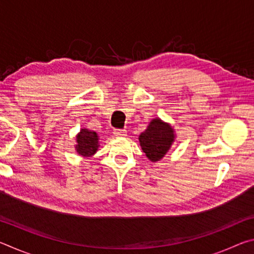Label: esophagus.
Masks as SVG:
<instances>
[{
  "label": "esophagus",
  "mask_w": 254,
  "mask_h": 254,
  "mask_svg": "<svg viewBox=\"0 0 254 254\" xmlns=\"http://www.w3.org/2000/svg\"><path fill=\"white\" fill-rule=\"evenodd\" d=\"M113 134L115 136H126L127 135V131L126 130H122V128H114Z\"/></svg>",
  "instance_id": "34e87169"
}]
</instances>
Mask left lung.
Segmentation results:
<instances>
[{
  "label": "left lung",
  "mask_w": 254,
  "mask_h": 254,
  "mask_svg": "<svg viewBox=\"0 0 254 254\" xmlns=\"http://www.w3.org/2000/svg\"><path fill=\"white\" fill-rule=\"evenodd\" d=\"M140 145L150 161L156 162L165 157L175 141V131L170 124L153 119L145 131L139 135Z\"/></svg>",
  "instance_id": "obj_1"
}]
</instances>
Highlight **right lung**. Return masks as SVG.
<instances>
[{
	"mask_svg": "<svg viewBox=\"0 0 254 254\" xmlns=\"http://www.w3.org/2000/svg\"><path fill=\"white\" fill-rule=\"evenodd\" d=\"M76 150L83 157H92L98 149V135L96 132L81 128L76 136Z\"/></svg>",
	"mask_w": 254,
	"mask_h": 254,
	"instance_id": "right-lung-1",
	"label": "right lung"
}]
</instances>
